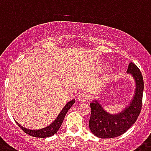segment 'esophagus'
<instances>
[{"mask_svg": "<svg viewBox=\"0 0 151 151\" xmlns=\"http://www.w3.org/2000/svg\"><path fill=\"white\" fill-rule=\"evenodd\" d=\"M78 101H81V102H84V101H87V100L89 99V97H88V95L86 94V93H81V94L78 95Z\"/></svg>", "mask_w": 151, "mask_h": 151, "instance_id": "esophagus-1", "label": "esophagus"}]
</instances>
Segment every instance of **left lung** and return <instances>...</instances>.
Masks as SVG:
<instances>
[{
    "mask_svg": "<svg viewBox=\"0 0 151 151\" xmlns=\"http://www.w3.org/2000/svg\"><path fill=\"white\" fill-rule=\"evenodd\" d=\"M127 73H131L136 82L135 93L128 107L117 114H110L97 101L90 104L91 108L89 127L95 136L100 138H113L124 134L136 122L142 107L144 80L140 69L130 62Z\"/></svg>",
    "mask_w": 151,
    "mask_h": 151,
    "instance_id": "1",
    "label": "left lung"
}]
</instances>
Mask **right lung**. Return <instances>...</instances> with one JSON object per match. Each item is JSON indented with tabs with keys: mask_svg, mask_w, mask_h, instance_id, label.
I'll list each match as a JSON object with an SVG mask.
<instances>
[{
	"mask_svg": "<svg viewBox=\"0 0 151 151\" xmlns=\"http://www.w3.org/2000/svg\"><path fill=\"white\" fill-rule=\"evenodd\" d=\"M75 101L74 100H72V101H69L67 104L64 106V107L62 109L61 112L59 114V115L58 116L55 121L52 123L51 124H50L49 126L44 127V128L40 129V130H28V129L24 128L21 125H20L18 123H17V125H18L21 129H22V130H24L26 134H27L30 136L35 137H50L52 135L56 134L58 131L59 128L61 126L63 121H64V116H65L66 114L68 113V111H69V109L72 107V105L74 104Z\"/></svg>",
	"mask_w": 151,
	"mask_h": 151,
	"instance_id": "1",
	"label": "right lung"
}]
</instances>
